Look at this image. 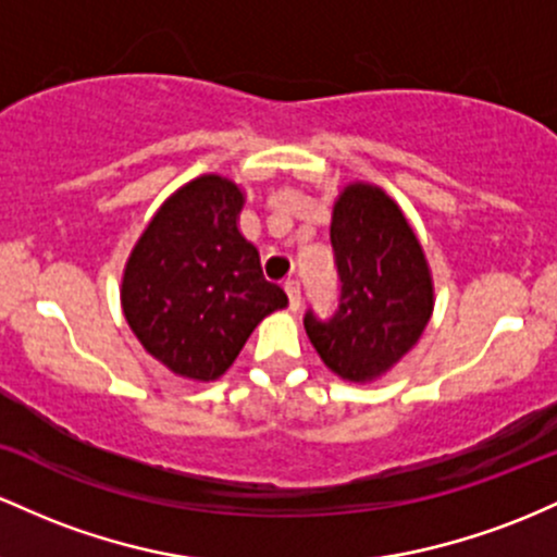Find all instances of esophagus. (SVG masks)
Returning a JSON list of instances; mask_svg holds the SVG:
<instances>
[{
  "instance_id": "34e87169",
  "label": "esophagus",
  "mask_w": 557,
  "mask_h": 557,
  "mask_svg": "<svg viewBox=\"0 0 557 557\" xmlns=\"http://www.w3.org/2000/svg\"><path fill=\"white\" fill-rule=\"evenodd\" d=\"M286 295H289V310H299V305H302V292H299V284L297 281H286L284 284Z\"/></svg>"
}]
</instances>
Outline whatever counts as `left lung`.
<instances>
[{"label": "left lung", "mask_w": 557, "mask_h": 557, "mask_svg": "<svg viewBox=\"0 0 557 557\" xmlns=\"http://www.w3.org/2000/svg\"><path fill=\"white\" fill-rule=\"evenodd\" d=\"M339 268V310L331 321L305 315L310 345L352 384L389 373L421 339L434 312V278L399 205L376 184L352 181L331 212Z\"/></svg>", "instance_id": "1"}]
</instances>
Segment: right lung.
<instances>
[{
	"label": "right lung",
	"instance_id": "add662e5",
	"mask_svg": "<svg viewBox=\"0 0 557 557\" xmlns=\"http://www.w3.org/2000/svg\"><path fill=\"white\" fill-rule=\"evenodd\" d=\"M242 208L231 178H191L160 205L123 268L126 323L181 379H221L262 318L289 305L239 231Z\"/></svg>",
	"mask_w": 557,
	"mask_h": 557
}]
</instances>
